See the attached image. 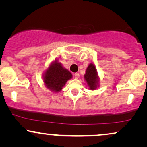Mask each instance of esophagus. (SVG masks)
Masks as SVG:
<instances>
[{
	"label": "esophagus",
	"mask_w": 147,
	"mask_h": 147,
	"mask_svg": "<svg viewBox=\"0 0 147 147\" xmlns=\"http://www.w3.org/2000/svg\"><path fill=\"white\" fill-rule=\"evenodd\" d=\"M74 77H75V79H78L79 77V74L78 72H76V73L74 74Z\"/></svg>",
	"instance_id": "esophagus-1"
}]
</instances>
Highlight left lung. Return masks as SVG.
Instances as JSON below:
<instances>
[{
  "mask_svg": "<svg viewBox=\"0 0 147 147\" xmlns=\"http://www.w3.org/2000/svg\"><path fill=\"white\" fill-rule=\"evenodd\" d=\"M84 79L86 80L90 90H95L99 86V77L97 69L92 63H90L86 70L84 75Z\"/></svg>",
  "mask_w": 147,
  "mask_h": 147,
  "instance_id": "obj_1",
  "label": "left lung"
}]
</instances>
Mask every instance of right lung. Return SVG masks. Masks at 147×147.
Instances as JSON below:
<instances>
[{"label":"right lung","mask_w":147,"mask_h":147,"mask_svg":"<svg viewBox=\"0 0 147 147\" xmlns=\"http://www.w3.org/2000/svg\"><path fill=\"white\" fill-rule=\"evenodd\" d=\"M72 74L62 66L61 63L55 61L50 64L43 75L45 86L52 92H58L62 90L67 81L72 79Z\"/></svg>","instance_id":"obj_1"}]
</instances>
